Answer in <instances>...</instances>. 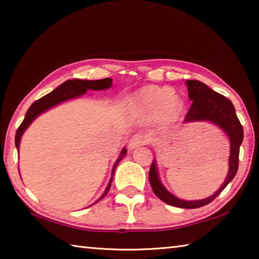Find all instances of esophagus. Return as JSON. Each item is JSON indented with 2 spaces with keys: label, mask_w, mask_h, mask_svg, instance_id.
Segmentation results:
<instances>
[{
  "label": "esophagus",
  "mask_w": 259,
  "mask_h": 259,
  "mask_svg": "<svg viewBox=\"0 0 259 259\" xmlns=\"http://www.w3.org/2000/svg\"><path fill=\"white\" fill-rule=\"evenodd\" d=\"M144 144H145V137H144V136H142V135L136 134L129 139L128 148L130 151H133V150H135V148L143 146Z\"/></svg>",
  "instance_id": "esophagus-1"
}]
</instances>
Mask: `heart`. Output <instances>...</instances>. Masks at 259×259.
<instances>
[{"label": "heart", "instance_id": "heart-1", "mask_svg": "<svg viewBox=\"0 0 259 259\" xmlns=\"http://www.w3.org/2000/svg\"><path fill=\"white\" fill-rule=\"evenodd\" d=\"M131 102L146 113H161L165 122H174L184 109L183 99L169 87H145L133 96Z\"/></svg>", "mask_w": 259, "mask_h": 259}]
</instances>
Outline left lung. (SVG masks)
<instances>
[{
    "mask_svg": "<svg viewBox=\"0 0 259 259\" xmlns=\"http://www.w3.org/2000/svg\"><path fill=\"white\" fill-rule=\"evenodd\" d=\"M186 84L188 98L193 103L190 109H188L184 122L209 121L224 130V133L229 136L231 143L229 174L225 178V182L223 183V185L219 187V190L214 194L207 199L196 201L181 200L166 191L165 187L160 182L155 160H153V163L151 164L148 178H150V183L154 194L163 202L177 208L195 209L203 207V205L213 201L234 178L239 168V153L240 145L242 144L243 140V128L240 123L238 116H236L235 108L230 99L210 89L207 84L200 81L188 80L186 81Z\"/></svg>",
    "mask_w": 259,
    "mask_h": 259,
    "instance_id": "left-lung-1",
    "label": "left lung"
}]
</instances>
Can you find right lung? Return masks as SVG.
Masks as SVG:
<instances>
[{
    "label": "right lung",
    "mask_w": 259,
    "mask_h": 259,
    "mask_svg": "<svg viewBox=\"0 0 259 259\" xmlns=\"http://www.w3.org/2000/svg\"><path fill=\"white\" fill-rule=\"evenodd\" d=\"M112 87V78H103V80H94V81H89V80H78V78H74V80H68L66 82H64L63 84H60L57 89L54 91H51L50 94L46 95L45 97L40 98L36 102H34L30 107L28 108V111L26 112L25 119L21 122V124L19 125L18 130L16 133V137H15V144L17 150L19 151V143H20V138L23 134L25 133V130L28 128L29 124L36 119V117L40 115L41 113L46 112L47 109H49L51 107L56 106L63 102H66V100L80 97V96L84 95L88 90H104V89H108V88ZM126 150L123 148L121 152V154L119 156V159L116 160L115 163L113 165L112 169V176L111 179H109V183L106 187V190L103 193V195L96 201L95 203H97L99 200H102L103 198L106 196V194L111 188V183L114 176V171H115L117 164L119 162L122 160V157L125 155Z\"/></svg>",
    "instance_id": "add662e5"
}]
</instances>
